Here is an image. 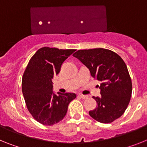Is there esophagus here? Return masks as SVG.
<instances>
[{
    "label": "esophagus",
    "instance_id": "esophagus-1",
    "mask_svg": "<svg viewBox=\"0 0 147 147\" xmlns=\"http://www.w3.org/2000/svg\"><path fill=\"white\" fill-rule=\"evenodd\" d=\"M80 97H81V98H84V99H85V98H88V96H86V95H82V94H79L78 95Z\"/></svg>",
    "mask_w": 147,
    "mask_h": 147
}]
</instances>
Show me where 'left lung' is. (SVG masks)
Listing matches in <instances>:
<instances>
[{
    "label": "left lung",
    "instance_id": "1",
    "mask_svg": "<svg viewBox=\"0 0 147 147\" xmlns=\"http://www.w3.org/2000/svg\"><path fill=\"white\" fill-rule=\"evenodd\" d=\"M73 56L87 66L101 82L96 108L89 114L96 121L110 123L123 115L130 102L132 84L125 62L115 52L99 49L78 50Z\"/></svg>",
    "mask_w": 147,
    "mask_h": 147
}]
</instances>
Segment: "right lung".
Segmentation results:
<instances>
[{
    "instance_id": "add662e5",
    "label": "right lung",
    "mask_w": 147,
    "mask_h": 147,
    "mask_svg": "<svg viewBox=\"0 0 147 147\" xmlns=\"http://www.w3.org/2000/svg\"><path fill=\"white\" fill-rule=\"evenodd\" d=\"M75 49L43 47L30 60L22 77V92L33 117L45 125H52L66 116L69 104L76 95L53 92L52 78Z\"/></svg>"
}]
</instances>
